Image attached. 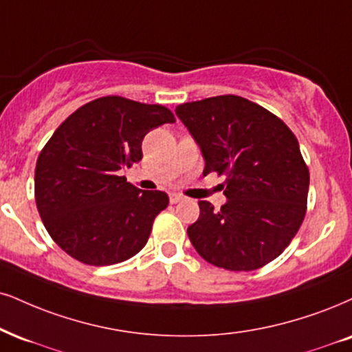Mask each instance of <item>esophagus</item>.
<instances>
[{
	"label": "esophagus",
	"instance_id": "obj_1",
	"mask_svg": "<svg viewBox=\"0 0 352 352\" xmlns=\"http://www.w3.org/2000/svg\"><path fill=\"white\" fill-rule=\"evenodd\" d=\"M183 196H181V194H169V202L171 204H177V202H181L183 201Z\"/></svg>",
	"mask_w": 352,
	"mask_h": 352
}]
</instances>
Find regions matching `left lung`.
Returning a JSON list of instances; mask_svg holds the SVG:
<instances>
[{
    "label": "left lung",
    "instance_id": "1",
    "mask_svg": "<svg viewBox=\"0 0 352 352\" xmlns=\"http://www.w3.org/2000/svg\"><path fill=\"white\" fill-rule=\"evenodd\" d=\"M176 114L201 146L204 176H225L228 199L220 210L199 202L201 215L188 228L194 248L227 271L274 261L307 212L310 173L297 137L272 112L235 94L179 104Z\"/></svg>",
    "mask_w": 352,
    "mask_h": 352
}]
</instances>
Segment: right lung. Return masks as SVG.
<instances>
[{"instance_id":"right-lung-1","label":"right lung","mask_w":352,"mask_h":352,"mask_svg":"<svg viewBox=\"0 0 352 352\" xmlns=\"http://www.w3.org/2000/svg\"><path fill=\"white\" fill-rule=\"evenodd\" d=\"M173 122L175 114L160 104L104 96L58 125L37 158L34 190L42 222L65 253L111 266L146 245L169 197L135 188L119 171L140 162L151 129Z\"/></svg>"}]
</instances>
